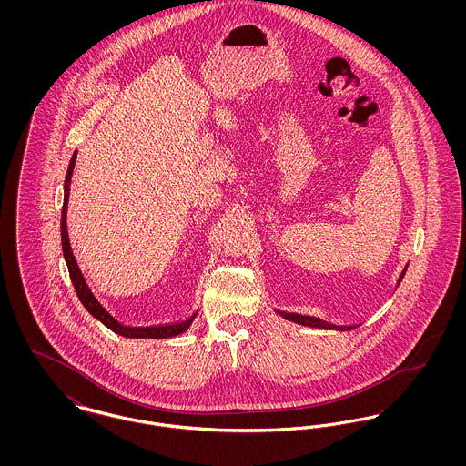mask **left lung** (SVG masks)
I'll return each mask as SVG.
<instances>
[{
    "label": "left lung",
    "mask_w": 466,
    "mask_h": 466,
    "mask_svg": "<svg viewBox=\"0 0 466 466\" xmlns=\"http://www.w3.org/2000/svg\"><path fill=\"white\" fill-rule=\"evenodd\" d=\"M405 270L401 272L400 276V281L403 278ZM285 319H289L293 323H299V325H304V327H314V329H333V330H353L355 327H337V325H329L318 318H310V316H300V314H293V312H279Z\"/></svg>",
    "instance_id": "8db88e82"
}]
</instances>
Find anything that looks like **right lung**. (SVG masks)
<instances>
[{
  "mask_svg": "<svg viewBox=\"0 0 466 466\" xmlns=\"http://www.w3.org/2000/svg\"><path fill=\"white\" fill-rule=\"evenodd\" d=\"M75 160H76V154H73L71 157V162H69V167H67L66 179H65V204H63V215H61V241H63V253H65V260H66L67 270H69V278H71V283L75 287V291L80 299V302L86 306V309L89 310L90 314L99 319L103 325H106L110 330H113L118 335H124V337H131V339H166V337H175L179 333L185 332L190 323L194 321L196 314L190 316L188 319L177 323V325H166V327H147V329H134V327H124L122 323H118L113 316H111L108 310L105 309L97 300L96 297L92 295L80 268L75 262V257L71 253V246H69V239H67V228H66V211H67V198H69V183H71V175H73V167H75Z\"/></svg>",
  "mask_w": 466,
  "mask_h": 466,
  "instance_id": "obj_1",
  "label": "right lung"
}]
</instances>
